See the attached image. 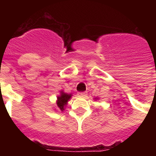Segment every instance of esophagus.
I'll return each mask as SVG.
<instances>
[{
	"instance_id": "34e87169",
	"label": "esophagus",
	"mask_w": 156,
	"mask_h": 156,
	"mask_svg": "<svg viewBox=\"0 0 156 156\" xmlns=\"http://www.w3.org/2000/svg\"><path fill=\"white\" fill-rule=\"evenodd\" d=\"M79 96H81V97H86L87 96V93L86 92H78V94Z\"/></svg>"
}]
</instances>
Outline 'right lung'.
Masks as SVG:
<instances>
[{
    "label": "right lung",
    "instance_id": "right-lung-1",
    "mask_svg": "<svg viewBox=\"0 0 156 156\" xmlns=\"http://www.w3.org/2000/svg\"><path fill=\"white\" fill-rule=\"evenodd\" d=\"M72 95L71 94H67L63 91H61V95L57 96V101H56V105L58 107V108L61 111L65 110V107L67 105V103L70 100Z\"/></svg>",
    "mask_w": 156,
    "mask_h": 156
}]
</instances>
